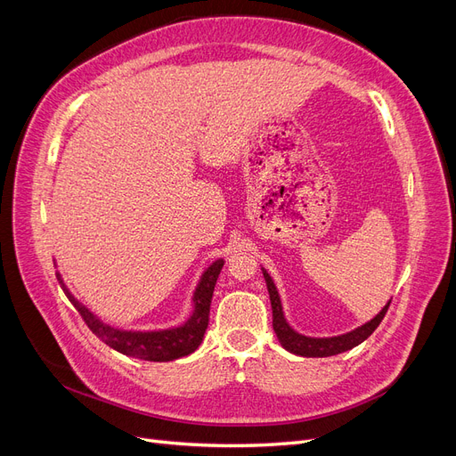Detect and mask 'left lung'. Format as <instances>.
Here are the masks:
<instances>
[{
	"label": "left lung",
	"instance_id": "left-lung-1",
	"mask_svg": "<svg viewBox=\"0 0 456 456\" xmlns=\"http://www.w3.org/2000/svg\"><path fill=\"white\" fill-rule=\"evenodd\" d=\"M262 273H265L268 295H270V302H272V315H273L272 325H273L275 335H278V340L281 342V346L285 350H289L291 354H297V355H302V357H329V355H337V354H342L346 350H352L354 346H357V344H362L365 338H369L372 335V330L380 325L386 312H388V308H390V302H388V305H386L375 317H372L370 322L350 330V333H346V335L330 337V338L305 337V335H298L297 330L289 327V323L285 322V315H283L278 289H275L272 278L265 268H262Z\"/></svg>",
	"mask_w": 456,
	"mask_h": 456
}]
</instances>
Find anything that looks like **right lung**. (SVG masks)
Returning <instances> with one entry per match:
<instances>
[{"mask_svg": "<svg viewBox=\"0 0 456 456\" xmlns=\"http://www.w3.org/2000/svg\"><path fill=\"white\" fill-rule=\"evenodd\" d=\"M223 266L224 260L218 258L203 272L200 285L194 293V314L190 315V320L184 325L165 330H148V333H142V330H119L102 323L99 317L91 310H87L70 291H68L61 273H57V278L68 300L72 302L79 315L84 317L87 327L104 344H108L110 348L144 362H173L178 360V357L191 354L201 344L207 325H209V310L216 278Z\"/></svg>", "mask_w": 456, "mask_h": 456, "instance_id": "right-lung-1", "label": "right lung"}]
</instances>
